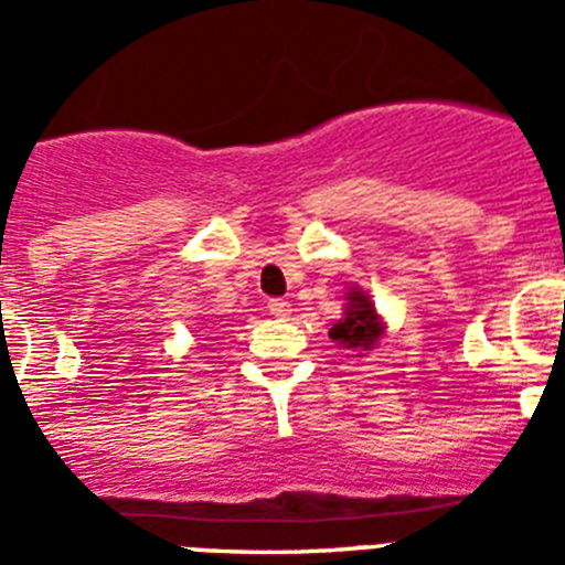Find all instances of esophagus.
<instances>
[{
    "label": "esophagus",
    "instance_id": "esophagus-1",
    "mask_svg": "<svg viewBox=\"0 0 565 565\" xmlns=\"http://www.w3.org/2000/svg\"><path fill=\"white\" fill-rule=\"evenodd\" d=\"M268 313H271V317H277V319H286L288 313H291V306H288L286 299H268Z\"/></svg>",
    "mask_w": 565,
    "mask_h": 565
}]
</instances>
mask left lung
<instances>
[{
	"mask_svg": "<svg viewBox=\"0 0 565 565\" xmlns=\"http://www.w3.org/2000/svg\"><path fill=\"white\" fill-rule=\"evenodd\" d=\"M351 302L344 308V317L331 328V339L342 342L353 351H371L376 339L382 337V322H379L373 302L362 291H351Z\"/></svg>",
	"mask_w": 565,
	"mask_h": 565,
	"instance_id": "obj_1",
	"label": "left lung"
}]
</instances>
